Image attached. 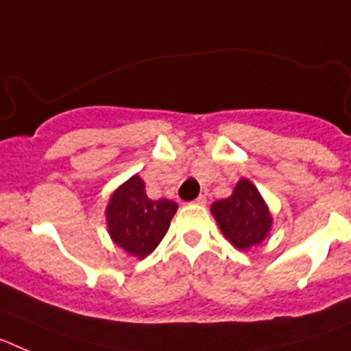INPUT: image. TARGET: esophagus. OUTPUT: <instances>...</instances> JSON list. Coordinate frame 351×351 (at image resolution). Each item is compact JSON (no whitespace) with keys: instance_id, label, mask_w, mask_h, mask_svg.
Returning <instances> with one entry per match:
<instances>
[{"instance_id":"esophagus-1","label":"esophagus","mask_w":351,"mask_h":351,"mask_svg":"<svg viewBox=\"0 0 351 351\" xmlns=\"http://www.w3.org/2000/svg\"><path fill=\"white\" fill-rule=\"evenodd\" d=\"M193 202H195V204H197V206H204V204H206V202H207V198H206V195H200V197H198V198H195Z\"/></svg>"}]
</instances>
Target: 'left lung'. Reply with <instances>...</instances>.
Masks as SVG:
<instances>
[{"label":"left lung","instance_id":"left-lung-1","mask_svg":"<svg viewBox=\"0 0 351 351\" xmlns=\"http://www.w3.org/2000/svg\"><path fill=\"white\" fill-rule=\"evenodd\" d=\"M210 213L225 235L237 250H250L267 237L272 216L256 186L247 179L235 184L228 198L216 200Z\"/></svg>","mask_w":351,"mask_h":351}]
</instances>
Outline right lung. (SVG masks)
Instances as JSON below:
<instances>
[{
  "instance_id": "add662e5",
  "label": "right lung",
  "mask_w": 351,
  "mask_h": 351,
  "mask_svg": "<svg viewBox=\"0 0 351 351\" xmlns=\"http://www.w3.org/2000/svg\"><path fill=\"white\" fill-rule=\"evenodd\" d=\"M176 210L178 204L172 200H151L144 181L133 176L110 197L105 210L108 234L126 253L145 258L161 243Z\"/></svg>"
}]
</instances>
